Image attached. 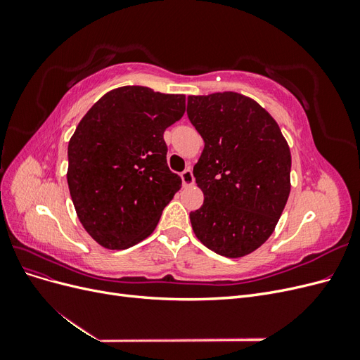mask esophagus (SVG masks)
Returning <instances> with one entry per match:
<instances>
[{"label": "esophagus", "mask_w": 360, "mask_h": 360, "mask_svg": "<svg viewBox=\"0 0 360 360\" xmlns=\"http://www.w3.org/2000/svg\"><path fill=\"white\" fill-rule=\"evenodd\" d=\"M180 177H181V181H183L184 186H191V184H193V181H195L193 174H192L191 168L184 169V171L180 174Z\"/></svg>", "instance_id": "34e87169"}]
</instances>
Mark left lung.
I'll use <instances>...</instances> for the list:
<instances>
[{"mask_svg":"<svg viewBox=\"0 0 360 360\" xmlns=\"http://www.w3.org/2000/svg\"><path fill=\"white\" fill-rule=\"evenodd\" d=\"M188 117L204 139L193 177L204 193L191 224L213 252L237 258L263 245L290 195L291 155L271 115L225 91L188 97Z\"/></svg>","mask_w":360,"mask_h":360,"instance_id":"8db88e82","label":"left lung"}]
</instances>
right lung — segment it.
I'll use <instances>...</instances> for the list:
<instances>
[{
  "label": "right lung",
  "mask_w": 360,
  "mask_h": 360,
  "mask_svg": "<svg viewBox=\"0 0 360 360\" xmlns=\"http://www.w3.org/2000/svg\"><path fill=\"white\" fill-rule=\"evenodd\" d=\"M184 108L183 94L126 85L102 96L76 127L68 147L70 197L85 231L103 248L144 240L181 188L168 168L163 132Z\"/></svg>",
  "instance_id": "right-lung-1"
}]
</instances>
